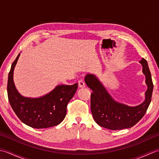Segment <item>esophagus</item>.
<instances>
[{
  "label": "esophagus",
  "mask_w": 159,
  "mask_h": 159,
  "mask_svg": "<svg viewBox=\"0 0 159 159\" xmlns=\"http://www.w3.org/2000/svg\"><path fill=\"white\" fill-rule=\"evenodd\" d=\"M79 87L80 88H83V87H85V84L83 80H79Z\"/></svg>",
  "instance_id": "1"
}]
</instances>
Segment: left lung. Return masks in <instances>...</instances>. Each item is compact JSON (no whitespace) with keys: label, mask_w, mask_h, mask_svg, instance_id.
<instances>
[{"label":"left lung","mask_w":159,"mask_h":159,"mask_svg":"<svg viewBox=\"0 0 159 159\" xmlns=\"http://www.w3.org/2000/svg\"><path fill=\"white\" fill-rule=\"evenodd\" d=\"M139 63L146 76L148 89L145 92V100L137 106L130 107L117 102L95 74H86L85 83L93 92L91 93V111L99 126L112 130L129 128L134 126L146 113L151 102L153 83L147 61L142 58Z\"/></svg>","instance_id":"8db88e82"}]
</instances>
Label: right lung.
I'll return each mask as SVG.
<instances>
[{
	"label": "right lung",
	"instance_id": "add662e5",
	"mask_svg": "<svg viewBox=\"0 0 159 159\" xmlns=\"http://www.w3.org/2000/svg\"><path fill=\"white\" fill-rule=\"evenodd\" d=\"M20 55L12 63L8 76V98L13 111L24 124L32 128L39 129L57 126L66 116L67 105L76 92L78 83L57 85L48 93L39 98L23 96L13 82V71Z\"/></svg>",
	"mask_w": 159,
	"mask_h": 159
}]
</instances>
